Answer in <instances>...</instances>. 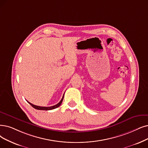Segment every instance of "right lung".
Wrapping results in <instances>:
<instances>
[{
  "label": "right lung",
  "instance_id": "right-lung-1",
  "mask_svg": "<svg viewBox=\"0 0 148 148\" xmlns=\"http://www.w3.org/2000/svg\"><path fill=\"white\" fill-rule=\"evenodd\" d=\"M64 95H63V97H62V98L61 101H60V102H59L57 104H56V105H55V106H50V107H42V106H38L34 105V104L30 103L28 102V101H27V102H28L29 104H30L33 108H34V109H38V110H52V109H56V108H58L59 106H60L61 104V103H62V100H63V99H64Z\"/></svg>",
  "mask_w": 148,
  "mask_h": 148
}]
</instances>
